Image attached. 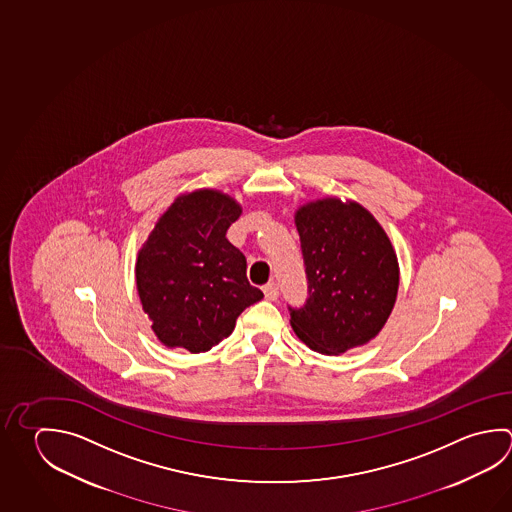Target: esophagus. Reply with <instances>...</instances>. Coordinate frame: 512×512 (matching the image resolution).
Wrapping results in <instances>:
<instances>
[{"label": "esophagus", "mask_w": 512, "mask_h": 512, "mask_svg": "<svg viewBox=\"0 0 512 512\" xmlns=\"http://www.w3.org/2000/svg\"><path fill=\"white\" fill-rule=\"evenodd\" d=\"M263 294H265V298L269 299V301H276L279 298V289L276 283H269V285H265L263 287Z\"/></svg>", "instance_id": "34e87169"}]
</instances>
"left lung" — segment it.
<instances>
[{
	"instance_id": "left-lung-1",
	"label": "left lung",
	"mask_w": 512,
	"mask_h": 512,
	"mask_svg": "<svg viewBox=\"0 0 512 512\" xmlns=\"http://www.w3.org/2000/svg\"><path fill=\"white\" fill-rule=\"evenodd\" d=\"M294 222L308 278V299L289 308L290 326L310 350L341 355L375 339L399 292L390 236L366 207L326 196L299 205Z\"/></svg>"
}]
</instances>
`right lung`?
Masks as SVG:
<instances>
[{"instance_id": "obj_1", "label": "right lung", "mask_w": 512, "mask_h": 512, "mask_svg": "<svg viewBox=\"0 0 512 512\" xmlns=\"http://www.w3.org/2000/svg\"><path fill=\"white\" fill-rule=\"evenodd\" d=\"M240 214L233 196L196 189L173 200L140 247L137 292L164 346L207 352L263 298L247 279L245 256L225 238Z\"/></svg>"}]
</instances>
